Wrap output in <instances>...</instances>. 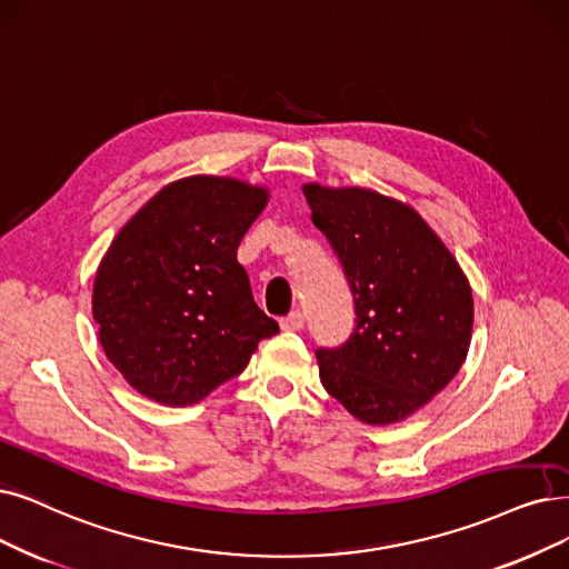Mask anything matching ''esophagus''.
I'll return each mask as SVG.
<instances>
[{
	"label": "esophagus",
	"instance_id": "obj_1",
	"mask_svg": "<svg viewBox=\"0 0 569 569\" xmlns=\"http://www.w3.org/2000/svg\"><path fill=\"white\" fill-rule=\"evenodd\" d=\"M303 325H306V320H303V312L301 310H293V312H289L287 317H282V320H280V327L284 331H301Z\"/></svg>",
	"mask_w": 569,
	"mask_h": 569
}]
</instances>
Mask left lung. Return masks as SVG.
<instances>
[{
    "label": "left lung",
    "instance_id": "left-lung-1",
    "mask_svg": "<svg viewBox=\"0 0 569 569\" xmlns=\"http://www.w3.org/2000/svg\"><path fill=\"white\" fill-rule=\"evenodd\" d=\"M303 196L355 303L346 343L315 352L325 390L361 422H399L460 371L473 325L469 282L403 202L320 184H306Z\"/></svg>",
    "mask_w": 569,
    "mask_h": 569
}]
</instances>
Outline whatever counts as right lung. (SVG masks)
Returning <instances> with one entry per match:
<instances>
[{"mask_svg":"<svg viewBox=\"0 0 569 569\" xmlns=\"http://www.w3.org/2000/svg\"><path fill=\"white\" fill-rule=\"evenodd\" d=\"M266 189L187 177L113 238L93 287L100 343L140 395L191 406L236 378L278 322L252 299L236 252Z\"/></svg>","mask_w":569,"mask_h":569,"instance_id":"obj_1","label":"right lung"}]
</instances>
